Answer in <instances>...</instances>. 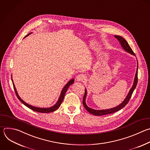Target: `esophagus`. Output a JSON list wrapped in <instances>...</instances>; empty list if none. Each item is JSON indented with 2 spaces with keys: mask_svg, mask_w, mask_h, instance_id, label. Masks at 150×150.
<instances>
[{
  "mask_svg": "<svg viewBox=\"0 0 150 150\" xmlns=\"http://www.w3.org/2000/svg\"><path fill=\"white\" fill-rule=\"evenodd\" d=\"M86 76L84 74H82L78 75L77 76V78H76L77 81H81V82L85 81V80L86 79Z\"/></svg>",
  "mask_w": 150,
  "mask_h": 150,
  "instance_id": "obj_1",
  "label": "esophagus"
}]
</instances>
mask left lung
Returning a JSON list of instances; mask_svg holds the SVG:
<instances>
[{
  "label": "left lung",
  "instance_id": "8db88e82",
  "mask_svg": "<svg viewBox=\"0 0 150 150\" xmlns=\"http://www.w3.org/2000/svg\"><path fill=\"white\" fill-rule=\"evenodd\" d=\"M115 37L119 40V42H120L121 46H122V47L124 48V50H125L127 52L130 53L131 54H132L133 55H135L134 52H133L132 49L131 48V47L129 46V45H128V42H127L126 40H125L122 37H121L120 36H116L115 35ZM138 67L137 66V72H136L135 76V79H134V84H133L132 88H131L128 94L127 95L126 98L125 99V100L120 105H118V106H117L115 108L109 109V110H95L93 109H91V108H89L85 103V98H86V90L85 89L82 103H83V105L85 108L86 110V111H88L91 114L97 115V116H101V115H107V114L114 113V112L121 110L122 108H124L128 103L129 99H130V98L132 96V93H133V92H134V89L136 88V86L137 85V82H138Z\"/></svg>",
  "mask_w": 150,
  "mask_h": 150
}]
</instances>
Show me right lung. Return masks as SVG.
<instances>
[{
    "instance_id": "right-lung-1",
    "label": "right lung",
    "mask_w": 150,
    "mask_h": 150,
    "mask_svg": "<svg viewBox=\"0 0 150 150\" xmlns=\"http://www.w3.org/2000/svg\"><path fill=\"white\" fill-rule=\"evenodd\" d=\"M29 34H30V33H29ZM29 34L27 35L25 37H26L27 36H28ZM74 82V79H71V80L66 84V85L64 86V88L62 90V92H61L60 97H59V99H58V101L57 103L55 105H54L53 107H50V108H38V107H33V106H32V105H30L26 103L25 102H24V101L22 100V99L19 97V96L18 95V92H17V91H16V88H15V85H14L13 82V88H14V89H15V93H16V95L18 98L19 99L20 101H21L25 106H26V107H28L29 108H30V109H31L32 110H33V111H36V112H40V113H49V112H51L55 111V110H57L60 107V105H61L62 102L63 100H64V98L65 95V93H66V92H67V90H68L69 86L71 85H72Z\"/></svg>"
}]
</instances>
